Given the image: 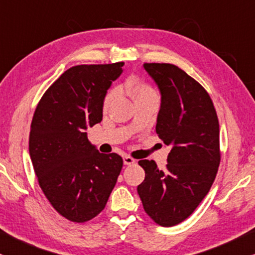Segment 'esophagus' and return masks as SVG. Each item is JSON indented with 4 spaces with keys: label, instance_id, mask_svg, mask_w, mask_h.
I'll use <instances>...</instances> for the list:
<instances>
[{
    "label": "esophagus",
    "instance_id": "obj_1",
    "mask_svg": "<svg viewBox=\"0 0 255 255\" xmlns=\"http://www.w3.org/2000/svg\"><path fill=\"white\" fill-rule=\"evenodd\" d=\"M124 163H125V165H131L135 163V159L133 157H130V156L126 155V156H124Z\"/></svg>",
    "mask_w": 255,
    "mask_h": 255
}]
</instances>
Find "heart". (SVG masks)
Wrapping results in <instances>:
<instances>
[{
	"instance_id": "heart-1",
	"label": "heart",
	"mask_w": 255,
	"mask_h": 255,
	"mask_svg": "<svg viewBox=\"0 0 255 255\" xmlns=\"http://www.w3.org/2000/svg\"><path fill=\"white\" fill-rule=\"evenodd\" d=\"M121 92H125L133 98L135 103H138V101H144V100H157L158 96L156 93V91L152 88L150 85L144 83V81L131 79L128 80L127 83L120 86ZM118 92L117 90H112L106 94L105 97L104 103H103V108L104 111H107L108 108L112 106V104L114 103V100L117 99Z\"/></svg>"
}]
</instances>
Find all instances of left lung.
<instances>
[{"label": "left lung", "instance_id": "left-lung-1", "mask_svg": "<svg viewBox=\"0 0 255 255\" xmlns=\"http://www.w3.org/2000/svg\"><path fill=\"white\" fill-rule=\"evenodd\" d=\"M161 92L156 133L171 148L164 170L141 159L144 181L137 186L147 215L161 226H175L201 204L220 163L219 122L209 93L176 65L144 63Z\"/></svg>", "mask_w": 255, "mask_h": 255}]
</instances>
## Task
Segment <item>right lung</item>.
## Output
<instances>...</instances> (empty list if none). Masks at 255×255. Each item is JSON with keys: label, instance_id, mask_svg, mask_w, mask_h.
<instances>
[{"label": "right lung", "instance_id": "add662e5", "mask_svg": "<svg viewBox=\"0 0 255 255\" xmlns=\"http://www.w3.org/2000/svg\"><path fill=\"white\" fill-rule=\"evenodd\" d=\"M122 66L71 67L47 88L33 114V170L50 204L71 222H88L103 211L124 165L120 155L98 151L86 133L103 120L105 96Z\"/></svg>", "mask_w": 255, "mask_h": 255}]
</instances>
